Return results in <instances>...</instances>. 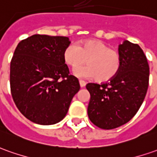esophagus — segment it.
<instances>
[{
  "mask_svg": "<svg viewBox=\"0 0 157 157\" xmlns=\"http://www.w3.org/2000/svg\"><path fill=\"white\" fill-rule=\"evenodd\" d=\"M79 83H80V86H81V87H85V85H86V82H85L84 81H82V80H80V81H79Z\"/></svg>",
  "mask_w": 157,
  "mask_h": 157,
  "instance_id": "34e87169",
  "label": "esophagus"
}]
</instances>
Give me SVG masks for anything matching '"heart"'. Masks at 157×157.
I'll return each mask as SVG.
<instances>
[{"label": "heart", "mask_w": 157, "mask_h": 157, "mask_svg": "<svg viewBox=\"0 0 157 157\" xmlns=\"http://www.w3.org/2000/svg\"><path fill=\"white\" fill-rule=\"evenodd\" d=\"M63 60L72 69L87 62L89 66L86 68L75 70V75L79 78L95 77L100 82H105L114 78L121 67V56L119 51L95 39L85 40L79 45L70 44L63 52Z\"/></svg>", "instance_id": "obj_1"}]
</instances>
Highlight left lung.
<instances>
[{"label": "left lung", "instance_id": "obj_1", "mask_svg": "<svg viewBox=\"0 0 157 157\" xmlns=\"http://www.w3.org/2000/svg\"><path fill=\"white\" fill-rule=\"evenodd\" d=\"M119 52L121 67L114 78L101 84L86 85L90 94L88 118L105 130L130 121L143 104L149 86L150 67L140 46L124 40L119 44Z\"/></svg>", "mask_w": 157, "mask_h": 157}]
</instances>
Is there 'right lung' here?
<instances>
[{
    "label": "right lung",
    "mask_w": 157,
    "mask_h": 157,
    "mask_svg": "<svg viewBox=\"0 0 157 157\" xmlns=\"http://www.w3.org/2000/svg\"><path fill=\"white\" fill-rule=\"evenodd\" d=\"M67 37L35 34L21 40L10 63V88L20 112L33 123L48 125L64 118L78 79L70 75L63 52Z\"/></svg>",
    "instance_id": "add662e5"
}]
</instances>
